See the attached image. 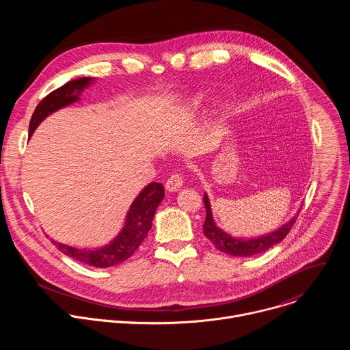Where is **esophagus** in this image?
Segmentation results:
<instances>
[{"instance_id": "1", "label": "esophagus", "mask_w": 350, "mask_h": 350, "mask_svg": "<svg viewBox=\"0 0 350 350\" xmlns=\"http://www.w3.org/2000/svg\"><path fill=\"white\" fill-rule=\"evenodd\" d=\"M181 187H183V177L180 174H172L165 184V188L167 192H176Z\"/></svg>"}]
</instances>
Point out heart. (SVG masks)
I'll return each mask as SVG.
<instances>
[{
  "label": "heart",
  "instance_id": "b5f03b06",
  "mask_svg": "<svg viewBox=\"0 0 350 350\" xmlns=\"http://www.w3.org/2000/svg\"><path fill=\"white\" fill-rule=\"evenodd\" d=\"M202 103H204L202 96H195V98H192L191 101H189V104H188V107H187V112H193V111H196L198 108H201V107H202Z\"/></svg>",
  "mask_w": 350,
  "mask_h": 350
}]
</instances>
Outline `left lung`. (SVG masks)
<instances>
[{"mask_svg": "<svg viewBox=\"0 0 350 350\" xmlns=\"http://www.w3.org/2000/svg\"><path fill=\"white\" fill-rule=\"evenodd\" d=\"M204 204L206 208V220L204 223V234L205 237L219 249V251L231 255V256H241V258H246V256H254L262 252H266L267 249H270L271 246H274L275 243L281 242L286 234L291 231L293 223L296 221L299 212L289 220L286 221L284 226H281L280 228L274 230L273 232L256 237V238H237L230 235L228 232H226L224 230H221L220 227H217L213 215H212V208H211V201L209 196L205 192L204 193Z\"/></svg>", "mask_w": 350, "mask_h": 350, "instance_id": "1", "label": "left lung"}]
</instances>
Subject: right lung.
<instances>
[{
	"mask_svg": "<svg viewBox=\"0 0 350 350\" xmlns=\"http://www.w3.org/2000/svg\"><path fill=\"white\" fill-rule=\"evenodd\" d=\"M95 81L94 77H80L68 81L55 91L49 92L37 105L29 124V135L31 137L38 124L51 113L80 101L81 92ZM165 198V188L159 183H151L142 188L135 196L126 215L124 226L120 232L107 245L94 249H79L53 239L59 251L88 266L107 269L127 260L137 251V247L148 235L152 227L155 212Z\"/></svg>",
	"mask_w": 350,
	"mask_h": 350,
	"instance_id": "add662e5",
	"label": "right lung"
}]
</instances>
